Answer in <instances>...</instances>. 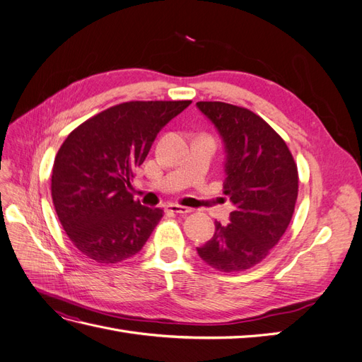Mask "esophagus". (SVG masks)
I'll use <instances>...</instances> for the list:
<instances>
[{
	"instance_id": "1",
	"label": "esophagus",
	"mask_w": 362,
	"mask_h": 362,
	"mask_svg": "<svg viewBox=\"0 0 362 362\" xmlns=\"http://www.w3.org/2000/svg\"><path fill=\"white\" fill-rule=\"evenodd\" d=\"M166 210H168V211H172V213H177V214H187V213L192 211L190 208L178 205V204H168V205H166Z\"/></svg>"
}]
</instances>
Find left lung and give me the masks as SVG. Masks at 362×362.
Listing matches in <instances>:
<instances>
[{"mask_svg":"<svg viewBox=\"0 0 362 362\" xmlns=\"http://www.w3.org/2000/svg\"><path fill=\"white\" fill-rule=\"evenodd\" d=\"M225 149L223 193L234 205L229 223L216 222L199 257L218 272H242L264 259L286 233L299 177L286 141L266 120L226 103H196Z\"/></svg>","mask_w":362,"mask_h":362,"instance_id":"obj_1","label":"left lung"}]
</instances>
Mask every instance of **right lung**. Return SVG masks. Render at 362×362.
<instances>
[{"label":"right lung","instance_id":"right-lung-1","mask_svg":"<svg viewBox=\"0 0 362 362\" xmlns=\"http://www.w3.org/2000/svg\"><path fill=\"white\" fill-rule=\"evenodd\" d=\"M192 101H129L107 108L63 141L51 177L59 221L81 254L104 264L139 254L163 217L134 201L133 172L157 134Z\"/></svg>","mask_w":362,"mask_h":362}]
</instances>
